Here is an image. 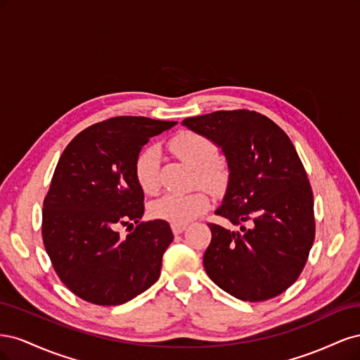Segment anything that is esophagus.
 <instances>
[{
  "label": "esophagus",
  "instance_id": "obj_1",
  "mask_svg": "<svg viewBox=\"0 0 360 360\" xmlns=\"http://www.w3.org/2000/svg\"><path fill=\"white\" fill-rule=\"evenodd\" d=\"M171 230L174 234H181L184 230H186V225H177V224H172L171 225Z\"/></svg>",
  "mask_w": 360,
  "mask_h": 360
}]
</instances>
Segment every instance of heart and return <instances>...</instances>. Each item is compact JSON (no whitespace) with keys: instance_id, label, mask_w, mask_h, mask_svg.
Returning a JSON list of instances; mask_svg holds the SVG:
<instances>
[{"instance_id":"obj_1","label":"heart","mask_w":360,"mask_h":360,"mask_svg":"<svg viewBox=\"0 0 360 360\" xmlns=\"http://www.w3.org/2000/svg\"><path fill=\"white\" fill-rule=\"evenodd\" d=\"M169 150L181 162L197 169L195 184L221 195L230 183V168L221 159H216L219 148L205 135L184 130L169 141ZM135 177L139 188L148 195H155L160 188V162L156 147L144 148L135 162ZM210 207L205 191L198 189L186 195L168 193L151 204V214L156 219L169 224L186 225L204 214Z\"/></svg>"}]
</instances>
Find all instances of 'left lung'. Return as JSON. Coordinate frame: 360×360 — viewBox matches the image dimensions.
Masks as SVG:
<instances>
[{"label": "left lung", "instance_id": "1", "mask_svg": "<svg viewBox=\"0 0 360 360\" xmlns=\"http://www.w3.org/2000/svg\"><path fill=\"white\" fill-rule=\"evenodd\" d=\"M183 126L222 150L230 183L214 212L240 231L209 224L207 275L231 296L263 302L297 281L315 237L314 195L287 134L255 111H216Z\"/></svg>", "mask_w": 360, "mask_h": 360}]
</instances>
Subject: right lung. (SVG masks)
Here are the masks:
<instances>
[{
	"label": "right lung",
	"mask_w": 360,
	"mask_h": 360,
	"mask_svg": "<svg viewBox=\"0 0 360 360\" xmlns=\"http://www.w3.org/2000/svg\"><path fill=\"white\" fill-rule=\"evenodd\" d=\"M177 122L114 117L84 129L64 148L43 201L41 236L58 278L102 307L136 297L159 279L172 242L167 221L139 222L144 192L135 177L141 148ZM137 224L126 238L122 224Z\"/></svg>",
	"instance_id": "add662e5"
}]
</instances>
